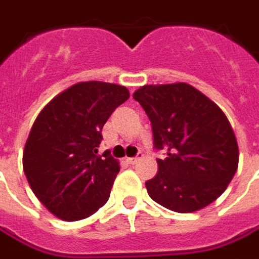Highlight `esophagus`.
Here are the masks:
<instances>
[{
    "instance_id": "34e87169",
    "label": "esophagus",
    "mask_w": 259,
    "mask_h": 259,
    "mask_svg": "<svg viewBox=\"0 0 259 259\" xmlns=\"http://www.w3.org/2000/svg\"><path fill=\"white\" fill-rule=\"evenodd\" d=\"M140 159H142V154H139L136 157H127V163H129V164H136Z\"/></svg>"
}]
</instances>
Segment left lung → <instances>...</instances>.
Listing matches in <instances>:
<instances>
[{"label": "left lung", "instance_id": "1", "mask_svg": "<svg viewBox=\"0 0 259 259\" xmlns=\"http://www.w3.org/2000/svg\"><path fill=\"white\" fill-rule=\"evenodd\" d=\"M133 98L147 113L157 150V174L146 181L152 200L176 212L215 201L238 167V144L227 116L194 86L177 82L140 86Z\"/></svg>", "mask_w": 259, "mask_h": 259}]
</instances>
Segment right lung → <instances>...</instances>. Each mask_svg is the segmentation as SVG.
Returning a JSON list of instances; mask_svg holds the SVG:
<instances>
[{"mask_svg":"<svg viewBox=\"0 0 259 259\" xmlns=\"http://www.w3.org/2000/svg\"><path fill=\"white\" fill-rule=\"evenodd\" d=\"M127 88L99 80L78 82L39 112L26 139L22 166L36 198L63 221H78L103 207L119 161L98 156L102 129Z\"/></svg>","mask_w":259,"mask_h":259,"instance_id":"obj_1","label":"right lung"}]
</instances>
